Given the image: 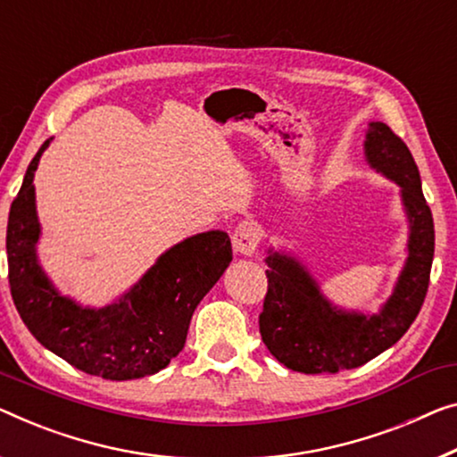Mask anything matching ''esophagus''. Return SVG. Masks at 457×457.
I'll list each match as a JSON object with an SVG mask.
<instances>
[{
    "label": "esophagus",
    "instance_id": "1",
    "mask_svg": "<svg viewBox=\"0 0 457 457\" xmlns=\"http://www.w3.org/2000/svg\"><path fill=\"white\" fill-rule=\"evenodd\" d=\"M262 231L261 226L252 220H244L237 223V228L231 234V244H234V250L240 252L244 256L256 254L258 246H261Z\"/></svg>",
    "mask_w": 457,
    "mask_h": 457
}]
</instances>
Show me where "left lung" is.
<instances>
[{
	"label": "left lung",
	"mask_w": 457,
	"mask_h": 457,
	"mask_svg": "<svg viewBox=\"0 0 457 457\" xmlns=\"http://www.w3.org/2000/svg\"><path fill=\"white\" fill-rule=\"evenodd\" d=\"M365 154L373 168L403 187L411 220V254L394 295L378 316L338 312L320 295L318 285L294 258L277 252L267 258L270 270L258 316L261 337L278 363L299 373H338L365 365L404 337L427 297L435 228L417 163L406 143L384 122L370 125Z\"/></svg>",
	"instance_id": "obj_1"
}]
</instances>
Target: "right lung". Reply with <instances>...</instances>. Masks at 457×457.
I'll use <instances>...</instances> for the list:
<instances>
[{
    "label": "right lung",
    "mask_w": 457,
    "mask_h": 457,
    "mask_svg": "<svg viewBox=\"0 0 457 457\" xmlns=\"http://www.w3.org/2000/svg\"><path fill=\"white\" fill-rule=\"evenodd\" d=\"M45 141L26 170L8 217V278L13 305L40 345L78 367L112 381L158 373L182 351L193 312L231 261L226 231H207L176 244L119 303L79 308L61 297L40 270L34 209V170Z\"/></svg>",
    "instance_id": "1"
}]
</instances>
